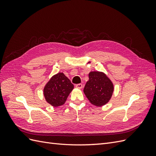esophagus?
Segmentation results:
<instances>
[{
	"mask_svg": "<svg viewBox=\"0 0 156 156\" xmlns=\"http://www.w3.org/2000/svg\"><path fill=\"white\" fill-rule=\"evenodd\" d=\"M75 87H76V88H82L83 84H77L75 85Z\"/></svg>",
	"mask_w": 156,
	"mask_h": 156,
	"instance_id": "1",
	"label": "esophagus"
}]
</instances>
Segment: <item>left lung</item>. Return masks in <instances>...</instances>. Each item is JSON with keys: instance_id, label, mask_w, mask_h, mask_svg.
<instances>
[{"instance_id": "obj_1", "label": "left lung", "mask_w": 156, "mask_h": 156, "mask_svg": "<svg viewBox=\"0 0 156 156\" xmlns=\"http://www.w3.org/2000/svg\"><path fill=\"white\" fill-rule=\"evenodd\" d=\"M89 80L84 88V93L92 105L101 107L105 105L112 97L114 85L107 75L101 72H91Z\"/></svg>"}]
</instances>
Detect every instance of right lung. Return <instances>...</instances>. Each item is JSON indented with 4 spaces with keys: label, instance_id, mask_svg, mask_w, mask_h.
<instances>
[{
    "label": "right lung",
    "instance_id": "add662e5",
    "mask_svg": "<svg viewBox=\"0 0 156 156\" xmlns=\"http://www.w3.org/2000/svg\"><path fill=\"white\" fill-rule=\"evenodd\" d=\"M74 86L63 73L53 75L45 84L44 94L46 101L55 107L62 105Z\"/></svg>",
    "mask_w": 156,
    "mask_h": 156
}]
</instances>
